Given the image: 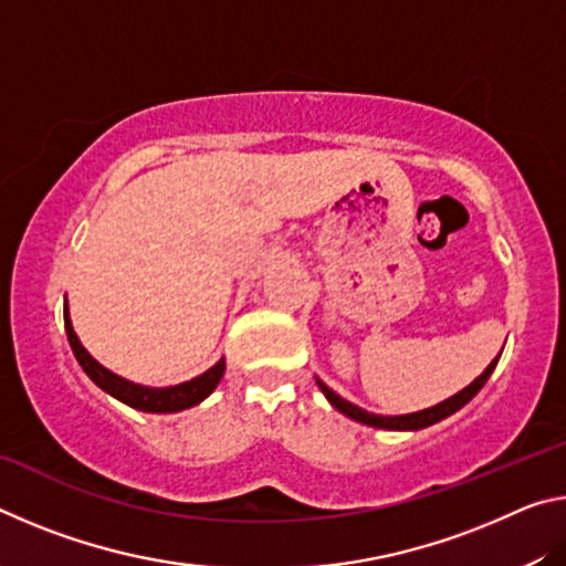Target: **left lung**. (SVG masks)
<instances>
[{
	"label": "left lung",
	"instance_id": "1",
	"mask_svg": "<svg viewBox=\"0 0 566 566\" xmlns=\"http://www.w3.org/2000/svg\"><path fill=\"white\" fill-rule=\"evenodd\" d=\"M500 357H502V352L496 354V357L490 361V367H486V369L482 371V375H479V377L472 381V385L464 387L462 391H457L454 397L439 401V405H434V407H427V409H421V411H411V415H395V417L375 415V411L361 409V407H357V405H352V401H347L344 397H339L337 391L324 385V381H322L319 377H317V385H319V389H322V395L327 397L329 405H332L334 409H337V411H342L344 417H349V419H354V421H361V424L375 427V429H389V432H419V429L432 427V424H437V421L452 417L454 411L462 409V407L467 405V401L472 399V397L476 395V391L486 385V379L492 377V371H494V367H496V361H500Z\"/></svg>",
	"mask_w": 566,
	"mask_h": 566
}]
</instances>
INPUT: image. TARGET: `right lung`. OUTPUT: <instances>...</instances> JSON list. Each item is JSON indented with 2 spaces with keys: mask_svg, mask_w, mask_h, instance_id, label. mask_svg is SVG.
I'll list each match as a JSON object with an SVG mask.
<instances>
[{
  "mask_svg": "<svg viewBox=\"0 0 566 566\" xmlns=\"http://www.w3.org/2000/svg\"><path fill=\"white\" fill-rule=\"evenodd\" d=\"M64 327H66V337H70L76 361L82 364V369L87 371V377L94 381V385L107 391V395H112L114 399H119L122 405L139 411H151V415H171V411L189 409L199 405V401H205L217 389L219 379L224 377V369H227L224 357H222L214 367H209L205 375H199L189 381H181V385L145 387V385H137V381H129L119 375H114V371L102 367V364L82 347V342L72 327L70 306H66V302H64Z\"/></svg>",
  "mask_w": 566,
  "mask_h": 566,
  "instance_id": "1",
  "label": "right lung"
}]
</instances>
